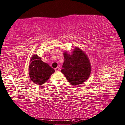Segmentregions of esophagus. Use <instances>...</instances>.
Returning a JSON list of instances; mask_svg holds the SVG:
<instances>
[{"label":"esophagus","instance_id":"esophagus-1","mask_svg":"<svg viewBox=\"0 0 125 125\" xmlns=\"http://www.w3.org/2000/svg\"><path fill=\"white\" fill-rule=\"evenodd\" d=\"M56 72H58V71H59L60 70V68L59 67H57V68H56L55 69Z\"/></svg>","mask_w":125,"mask_h":125}]
</instances>
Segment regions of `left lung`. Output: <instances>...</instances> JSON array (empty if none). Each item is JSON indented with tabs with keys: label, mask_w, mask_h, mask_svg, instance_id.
<instances>
[{
	"label": "left lung",
	"mask_w": 125,
	"mask_h": 125,
	"mask_svg": "<svg viewBox=\"0 0 125 125\" xmlns=\"http://www.w3.org/2000/svg\"><path fill=\"white\" fill-rule=\"evenodd\" d=\"M64 62L61 70L71 84H82L88 79L91 65L88 56L81 49L76 47L72 54L64 52Z\"/></svg>",
	"instance_id": "obj_1"
}]
</instances>
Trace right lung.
<instances>
[{
  "label": "right lung",
  "mask_w": 125,
  "mask_h": 125,
  "mask_svg": "<svg viewBox=\"0 0 125 125\" xmlns=\"http://www.w3.org/2000/svg\"><path fill=\"white\" fill-rule=\"evenodd\" d=\"M29 76L37 85H42L48 80L55 70L46 63L43 62L37 55H33L29 66Z\"/></svg>",
  "instance_id": "right-lung-1"
}]
</instances>
